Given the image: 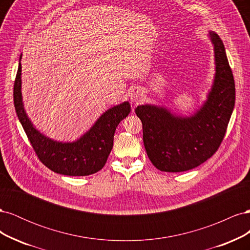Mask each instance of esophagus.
Instances as JSON below:
<instances>
[{
  "label": "esophagus",
  "mask_w": 250,
  "mask_h": 250,
  "mask_svg": "<svg viewBox=\"0 0 250 250\" xmlns=\"http://www.w3.org/2000/svg\"><path fill=\"white\" fill-rule=\"evenodd\" d=\"M141 98H142V95L139 89H134L130 95V99L132 102H138L139 100H141Z\"/></svg>",
  "instance_id": "1"
}]
</instances>
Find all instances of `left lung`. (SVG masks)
Returning a JSON list of instances; mask_svg holds the SVG:
<instances>
[{
  "label": "left lung",
  "mask_w": 250,
  "mask_h": 250,
  "mask_svg": "<svg viewBox=\"0 0 250 250\" xmlns=\"http://www.w3.org/2000/svg\"><path fill=\"white\" fill-rule=\"evenodd\" d=\"M216 74L208 100L194 116H174L164 107L141 105L135 113L143 124V141L151 163L164 172H184L213 156L224 139L236 100L232 72L224 44L209 32Z\"/></svg>",
  "instance_id": "1"
}]
</instances>
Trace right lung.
<instances>
[{
  "label": "right lung",
  "instance_id": "obj_1",
  "mask_svg": "<svg viewBox=\"0 0 250 250\" xmlns=\"http://www.w3.org/2000/svg\"><path fill=\"white\" fill-rule=\"evenodd\" d=\"M21 58V55L14 80L13 102L20 122L37 157L47 168L62 175L86 176L100 171L106 164L112 149L117 126L129 115L130 104L124 102L105 111L94 126L76 142L53 141L35 129L22 106Z\"/></svg>",
  "mask_w": 250,
  "mask_h": 250
}]
</instances>
